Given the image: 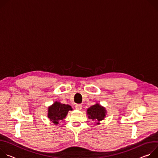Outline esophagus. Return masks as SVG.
I'll return each mask as SVG.
<instances>
[{
    "label": "esophagus",
    "instance_id": "1",
    "mask_svg": "<svg viewBox=\"0 0 158 158\" xmlns=\"http://www.w3.org/2000/svg\"><path fill=\"white\" fill-rule=\"evenodd\" d=\"M82 108V106L81 104H77L75 106V109L77 110H81Z\"/></svg>",
    "mask_w": 158,
    "mask_h": 158
}]
</instances>
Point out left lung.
Listing matches in <instances>:
<instances>
[{
    "instance_id": "8db88e82",
    "label": "left lung",
    "mask_w": 158,
    "mask_h": 158,
    "mask_svg": "<svg viewBox=\"0 0 158 158\" xmlns=\"http://www.w3.org/2000/svg\"><path fill=\"white\" fill-rule=\"evenodd\" d=\"M106 110L105 108L98 103L92 106L87 110V114L89 115V118L92 120L98 121L97 124H99V121L103 120L106 117Z\"/></svg>"
}]
</instances>
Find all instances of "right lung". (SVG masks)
I'll return each mask as SVG.
<instances>
[{
    "label": "right lung",
    "instance_id": "obj_1",
    "mask_svg": "<svg viewBox=\"0 0 158 158\" xmlns=\"http://www.w3.org/2000/svg\"><path fill=\"white\" fill-rule=\"evenodd\" d=\"M69 110H72V107L69 105L55 102L49 107L48 117L55 124H58L59 120L65 118Z\"/></svg>",
    "mask_w": 158,
    "mask_h": 158
}]
</instances>
